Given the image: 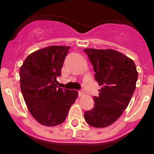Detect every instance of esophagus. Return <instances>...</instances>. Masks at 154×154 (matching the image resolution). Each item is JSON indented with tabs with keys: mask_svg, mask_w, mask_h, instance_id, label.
<instances>
[{
	"mask_svg": "<svg viewBox=\"0 0 154 154\" xmlns=\"http://www.w3.org/2000/svg\"><path fill=\"white\" fill-rule=\"evenodd\" d=\"M78 94L79 97H83L85 95V92L83 91H82V90H80V91H78Z\"/></svg>",
	"mask_w": 154,
	"mask_h": 154,
	"instance_id": "esophagus-1",
	"label": "esophagus"
}]
</instances>
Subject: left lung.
<instances>
[{
  "label": "left lung",
  "instance_id": "left-lung-1",
  "mask_svg": "<svg viewBox=\"0 0 154 154\" xmlns=\"http://www.w3.org/2000/svg\"><path fill=\"white\" fill-rule=\"evenodd\" d=\"M84 52L94 68L95 80L102 86L99 95L93 97L94 107L85 112V120L94 127H106L128 106L136 88L137 70L131 59L115 50L86 48Z\"/></svg>",
  "mask_w": 154,
  "mask_h": 154
}]
</instances>
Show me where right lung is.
<instances>
[{"mask_svg":"<svg viewBox=\"0 0 154 154\" xmlns=\"http://www.w3.org/2000/svg\"><path fill=\"white\" fill-rule=\"evenodd\" d=\"M70 47L53 45L38 50L20 68V85L27 109L41 125L54 127L66 120L78 92L58 88L57 78Z\"/></svg>","mask_w":154,"mask_h":154,"instance_id":"add662e5","label":"right lung"}]
</instances>
